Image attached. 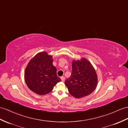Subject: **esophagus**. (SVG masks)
<instances>
[{"label": "esophagus", "mask_w": 128, "mask_h": 128, "mask_svg": "<svg viewBox=\"0 0 128 128\" xmlns=\"http://www.w3.org/2000/svg\"><path fill=\"white\" fill-rule=\"evenodd\" d=\"M61 81L62 82H64V80H65V78H64V76H61Z\"/></svg>", "instance_id": "1"}]
</instances>
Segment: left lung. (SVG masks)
<instances>
[{"instance_id": "8db88e82", "label": "left lung", "mask_w": 128, "mask_h": 128, "mask_svg": "<svg viewBox=\"0 0 128 128\" xmlns=\"http://www.w3.org/2000/svg\"><path fill=\"white\" fill-rule=\"evenodd\" d=\"M97 81L94 68L88 60L83 58L81 60L73 61L72 74L64 84L72 96L80 98L93 92Z\"/></svg>"}]
</instances>
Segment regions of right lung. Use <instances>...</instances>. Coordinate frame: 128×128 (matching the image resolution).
<instances>
[{
	"instance_id": "right-lung-1",
	"label": "right lung",
	"mask_w": 128,
	"mask_h": 128,
	"mask_svg": "<svg viewBox=\"0 0 128 128\" xmlns=\"http://www.w3.org/2000/svg\"><path fill=\"white\" fill-rule=\"evenodd\" d=\"M52 56L41 52L35 56L26 67L25 81L28 88L36 94H47L61 81L57 76L56 68L52 65Z\"/></svg>"
}]
</instances>
